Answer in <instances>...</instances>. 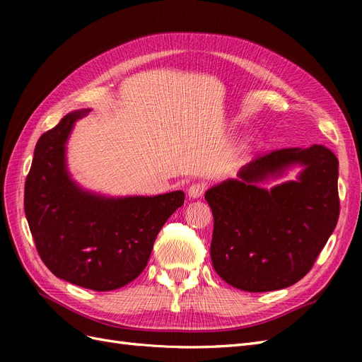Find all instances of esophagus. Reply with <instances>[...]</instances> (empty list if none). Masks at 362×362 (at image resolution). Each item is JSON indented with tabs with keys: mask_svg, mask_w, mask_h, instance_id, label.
Instances as JSON below:
<instances>
[{
	"mask_svg": "<svg viewBox=\"0 0 362 362\" xmlns=\"http://www.w3.org/2000/svg\"><path fill=\"white\" fill-rule=\"evenodd\" d=\"M205 189H206V185L204 182H194V184L190 185L187 193H189V196H190L192 199H196V198H201V196L205 192Z\"/></svg>",
	"mask_w": 362,
	"mask_h": 362,
	"instance_id": "obj_1",
	"label": "esophagus"
}]
</instances>
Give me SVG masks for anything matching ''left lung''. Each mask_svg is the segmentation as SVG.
<instances>
[{"mask_svg": "<svg viewBox=\"0 0 362 362\" xmlns=\"http://www.w3.org/2000/svg\"><path fill=\"white\" fill-rule=\"evenodd\" d=\"M294 163L296 182L257 185ZM240 180L208 189L214 229L213 267L229 286L261 293L293 286L308 273L338 222V160L323 145L272 151L247 163Z\"/></svg>", "mask_w": 362, "mask_h": 362, "instance_id": "8db88e82", "label": "left lung"}]
</instances>
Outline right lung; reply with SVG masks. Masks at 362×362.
<instances>
[{"label":"right lung","mask_w":362,"mask_h":362,"mask_svg":"<svg viewBox=\"0 0 362 362\" xmlns=\"http://www.w3.org/2000/svg\"><path fill=\"white\" fill-rule=\"evenodd\" d=\"M87 112L66 115L37 140L24 208L36 249L54 275L110 291L144 272L160 229L184 204V192L105 198L78 187L66 169V141Z\"/></svg>","instance_id":"add662e5"}]
</instances>
